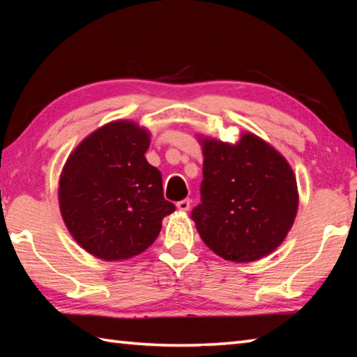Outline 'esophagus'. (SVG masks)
Returning a JSON list of instances; mask_svg holds the SVG:
<instances>
[{
  "label": "esophagus",
  "mask_w": 357,
  "mask_h": 357,
  "mask_svg": "<svg viewBox=\"0 0 357 357\" xmlns=\"http://www.w3.org/2000/svg\"><path fill=\"white\" fill-rule=\"evenodd\" d=\"M190 199H183V201H179V202H176V207H178V210H181V211H187L188 208H190Z\"/></svg>",
  "instance_id": "obj_1"
}]
</instances>
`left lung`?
I'll use <instances>...</instances> for the list:
<instances>
[{"mask_svg":"<svg viewBox=\"0 0 357 357\" xmlns=\"http://www.w3.org/2000/svg\"><path fill=\"white\" fill-rule=\"evenodd\" d=\"M204 156L201 239L225 261L253 262L282 244L299 207L296 174L284 155L252 132L238 142L196 135Z\"/></svg>","mask_w":357,"mask_h":357,"instance_id":"8db88e82","label":"left lung"}]
</instances>
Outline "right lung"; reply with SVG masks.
<instances>
[{"label": "right lung", "instance_id": "right-lung-1", "mask_svg": "<svg viewBox=\"0 0 357 357\" xmlns=\"http://www.w3.org/2000/svg\"><path fill=\"white\" fill-rule=\"evenodd\" d=\"M150 141L135 121H110L72 150L59 174L63 221L98 259L127 261L146 252L174 211L164 199L161 173L144 156Z\"/></svg>", "mask_w": 357, "mask_h": 357}]
</instances>
